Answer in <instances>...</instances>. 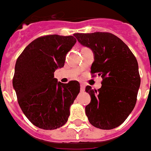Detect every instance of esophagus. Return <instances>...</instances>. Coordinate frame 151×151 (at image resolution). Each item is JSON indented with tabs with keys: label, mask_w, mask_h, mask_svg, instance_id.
Returning a JSON list of instances; mask_svg holds the SVG:
<instances>
[{
	"label": "esophagus",
	"mask_w": 151,
	"mask_h": 151,
	"mask_svg": "<svg viewBox=\"0 0 151 151\" xmlns=\"http://www.w3.org/2000/svg\"><path fill=\"white\" fill-rule=\"evenodd\" d=\"M81 91H85V86L83 84H81Z\"/></svg>",
	"instance_id": "esophagus-1"
}]
</instances>
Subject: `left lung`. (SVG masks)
I'll return each instance as SVG.
<instances>
[{
    "label": "left lung",
    "instance_id": "obj_1",
    "mask_svg": "<svg viewBox=\"0 0 151 151\" xmlns=\"http://www.w3.org/2000/svg\"><path fill=\"white\" fill-rule=\"evenodd\" d=\"M77 40L94 53L91 73L102 77L101 87L86 91L91 103L86 114L93 126L111 130L120 125L133 111L140 85L137 60L119 37L109 32L76 33Z\"/></svg>",
    "mask_w": 151,
    "mask_h": 151
}]
</instances>
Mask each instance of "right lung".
Here are the masks:
<instances>
[{"label":"right lung","mask_w":151,"mask_h":151,"mask_svg":"<svg viewBox=\"0 0 151 151\" xmlns=\"http://www.w3.org/2000/svg\"><path fill=\"white\" fill-rule=\"evenodd\" d=\"M76 42L72 35H44L31 42L17 58L12 84L18 104L40 129L55 130L65 125L80 92L76 81L63 84L54 78Z\"/></svg>","instance_id":"1"}]
</instances>
